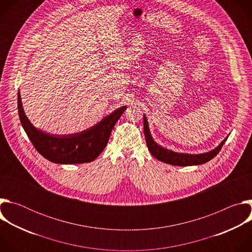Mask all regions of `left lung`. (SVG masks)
Instances as JSON below:
<instances>
[{
    "label": "left lung",
    "mask_w": 252,
    "mask_h": 252,
    "mask_svg": "<svg viewBox=\"0 0 252 252\" xmlns=\"http://www.w3.org/2000/svg\"><path fill=\"white\" fill-rule=\"evenodd\" d=\"M143 131H145L148 149L151 152V154L157 159H158L164 163L177 165V166L198 165V164H202V163L209 161L220 153V151L221 150L222 146L224 145V142L226 141V139L228 137V135H227L217 148L207 152V153L187 154V153L173 152L171 150H168V149L163 148L160 145H158V143L154 139V137L151 133L149 122L145 115H143Z\"/></svg>",
    "instance_id": "left-lung-1"
}]
</instances>
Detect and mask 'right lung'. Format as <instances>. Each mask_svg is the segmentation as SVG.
<instances>
[{"label":"right lung","mask_w":252,"mask_h":252,"mask_svg":"<svg viewBox=\"0 0 252 252\" xmlns=\"http://www.w3.org/2000/svg\"><path fill=\"white\" fill-rule=\"evenodd\" d=\"M126 110V105H123L94 126L80 132L54 134L33 126L26 116L21 94L18 93L20 121L32 146L45 158L60 164L85 163L94 160L104 150L115 125Z\"/></svg>","instance_id":"add662e5"}]
</instances>
